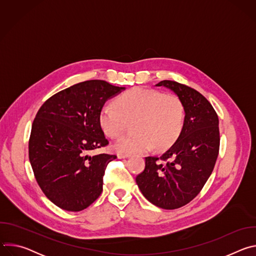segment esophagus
<instances>
[{
	"instance_id": "esophagus-1",
	"label": "esophagus",
	"mask_w": 256,
	"mask_h": 256,
	"mask_svg": "<svg viewBox=\"0 0 256 256\" xmlns=\"http://www.w3.org/2000/svg\"><path fill=\"white\" fill-rule=\"evenodd\" d=\"M118 157L120 159H124V158H128L130 155L128 154H118Z\"/></svg>"
}]
</instances>
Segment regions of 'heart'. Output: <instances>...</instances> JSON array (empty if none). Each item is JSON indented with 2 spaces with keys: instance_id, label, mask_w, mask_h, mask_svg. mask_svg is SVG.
<instances>
[{
  "instance_id": "heart-1",
  "label": "heart",
  "mask_w": 256,
  "mask_h": 256,
  "mask_svg": "<svg viewBox=\"0 0 256 256\" xmlns=\"http://www.w3.org/2000/svg\"><path fill=\"white\" fill-rule=\"evenodd\" d=\"M98 122L104 134L120 136L128 122H134V134L114 144L120 154L140 153L155 147L164 149L179 136L184 122V106L178 96L170 93L134 87L116 100V106L105 103Z\"/></svg>"
}]
</instances>
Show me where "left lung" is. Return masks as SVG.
<instances>
[{"mask_svg": "<svg viewBox=\"0 0 256 256\" xmlns=\"http://www.w3.org/2000/svg\"><path fill=\"white\" fill-rule=\"evenodd\" d=\"M156 86L172 90L181 100L186 112L184 128L162 156L144 158V170L136 181L150 202L174 210L192 202L212 172L220 148L218 118L212 104L196 90L169 80Z\"/></svg>", "mask_w": 256, "mask_h": 256, "instance_id": "8db88e82", "label": "left lung"}]
</instances>
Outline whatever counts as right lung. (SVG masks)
Masks as SVG:
<instances>
[{
	"label": "right lung",
	"instance_id": "right-lung-1",
	"mask_svg": "<svg viewBox=\"0 0 256 256\" xmlns=\"http://www.w3.org/2000/svg\"><path fill=\"white\" fill-rule=\"evenodd\" d=\"M124 89L103 80L81 82L52 95L36 114L29 161L40 188L58 208L79 212L101 194L105 169L116 156L89 153L108 144L99 110Z\"/></svg>",
	"mask_w": 256,
	"mask_h": 256
}]
</instances>
